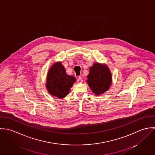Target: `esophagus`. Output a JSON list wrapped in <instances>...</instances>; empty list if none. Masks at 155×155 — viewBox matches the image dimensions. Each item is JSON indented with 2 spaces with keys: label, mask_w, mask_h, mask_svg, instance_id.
<instances>
[{
  "label": "esophagus",
  "mask_w": 155,
  "mask_h": 155,
  "mask_svg": "<svg viewBox=\"0 0 155 155\" xmlns=\"http://www.w3.org/2000/svg\"><path fill=\"white\" fill-rule=\"evenodd\" d=\"M77 82L78 83H81L83 82V79L81 77H79V78L77 79Z\"/></svg>",
  "instance_id": "obj_1"
}]
</instances>
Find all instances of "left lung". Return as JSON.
Masks as SVG:
<instances>
[{
  "instance_id": "1",
  "label": "left lung",
  "mask_w": 155,
  "mask_h": 155,
  "mask_svg": "<svg viewBox=\"0 0 155 155\" xmlns=\"http://www.w3.org/2000/svg\"><path fill=\"white\" fill-rule=\"evenodd\" d=\"M87 83L92 91L97 95L107 91L111 84V74L107 67L95 63L89 69Z\"/></svg>"
}]
</instances>
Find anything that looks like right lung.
<instances>
[{"label":"right lung","instance_id":"obj_1","mask_svg":"<svg viewBox=\"0 0 155 155\" xmlns=\"http://www.w3.org/2000/svg\"><path fill=\"white\" fill-rule=\"evenodd\" d=\"M75 81L74 77L67 74L61 63H56L48 71L46 88L51 95L63 98L68 94V91Z\"/></svg>","mask_w":155,"mask_h":155}]
</instances>
